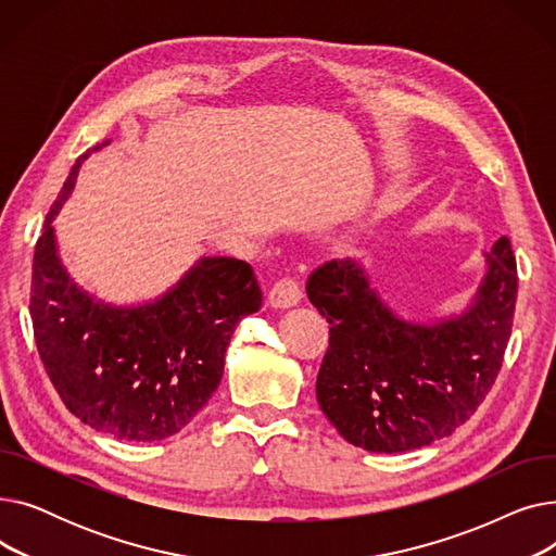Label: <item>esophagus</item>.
<instances>
[{"label": "esophagus", "mask_w": 556, "mask_h": 556, "mask_svg": "<svg viewBox=\"0 0 556 556\" xmlns=\"http://www.w3.org/2000/svg\"><path fill=\"white\" fill-rule=\"evenodd\" d=\"M300 300H302V290H300L298 281H293V279H279L268 293V306H273V308L298 306Z\"/></svg>", "instance_id": "1"}]
</instances>
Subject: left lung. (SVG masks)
Returning <instances> with one entry per match:
<instances>
[{
	"mask_svg": "<svg viewBox=\"0 0 556 556\" xmlns=\"http://www.w3.org/2000/svg\"><path fill=\"white\" fill-rule=\"evenodd\" d=\"M484 258L471 304L432 325L396 315L356 258L327 261L308 277L306 295L329 323L317 403L349 444L415 451L478 410L501 371L518 293L509 239Z\"/></svg>",
	"mask_w": 556,
	"mask_h": 556,
	"instance_id": "obj_1",
	"label": "left lung"
}]
</instances>
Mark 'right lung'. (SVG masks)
<instances>
[{"label": "right lung", "instance_id": "right-lung-1", "mask_svg": "<svg viewBox=\"0 0 556 556\" xmlns=\"http://www.w3.org/2000/svg\"><path fill=\"white\" fill-rule=\"evenodd\" d=\"M87 151L70 170L34 254L31 319L42 365L67 410L126 442L180 432L216 392L241 319L261 308L250 263L202 256L162 298L114 306L83 290L63 266L51 225L72 195Z\"/></svg>", "mask_w": 556, "mask_h": 556}]
</instances>
